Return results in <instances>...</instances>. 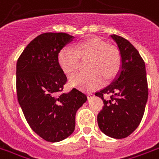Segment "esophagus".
Segmentation results:
<instances>
[{
	"label": "esophagus",
	"mask_w": 159,
	"mask_h": 159,
	"mask_svg": "<svg viewBox=\"0 0 159 159\" xmlns=\"http://www.w3.org/2000/svg\"><path fill=\"white\" fill-rule=\"evenodd\" d=\"M93 93H88V98H92V96H93Z\"/></svg>",
	"instance_id": "esophagus-1"
}]
</instances>
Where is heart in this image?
I'll list each match as a JSON object with an SVG mask.
<instances>
[{
  "label": "heart",
  "mask_w": 159,
  "mask_h": 159,
  "mask_svg": "<svg viewBox=\"0 0 159 159\" xmlns=\"http://www.w3.org/2000/svg\"><path fill=\"white\" fill-rule=\"evenodd\" d=\"M80 58H90L88 72H81L70 78V83L85 91H93L103 84V77L109 81L117 74L121 67V56L113 47L103 40L92 37L75 45L74 49L64 47L59 52L57 61L61 70L73 74L79 66Z\"/></svg>",
  "instance_id": "heart-1"
}]
</instances>
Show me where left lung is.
Instances as JSON below:
<instances>
[{
  "label": "left lung",
  "mask_w": 159,
  "mask_h": 159,
  "mask_svg": "<svg viewBox=\"0 0 159 159\" xmlns=\"http://www.w3.org/2000/svg\"><path fill=\"white\" fill-rule=\"evenodd\" d=\"M110 36L119 49L121 67L111 84L95 93L104 103L98 124L107 136L120 139L129 136L141 123L148 88L145 63L138 50L122 36ZM105 94L112 96L105 99Z\"/></svg>",
  "instance_id": "left-lung-1"
}]
</instances>
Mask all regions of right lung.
<instances>
[{
    "instance_id": "add662e5",
    "label": "right lung",
    "mask_w": 159,
    "mask_h": 159,
    "mask_svg": "<svg viewBox=\"0 0 159 159\" xmlns=\"http://www.w3.org/2000/svg\"><path fill=\"white\" fill-rule=\"evenodd\" d=\"M74 36L47 32L24 49L16 63L17 98L27 123L47 142H60L74 132L77 111L88 100L77 88L60 94L67 78L57 55Z\"/></svg>"
}]
</instances>
